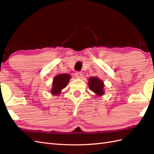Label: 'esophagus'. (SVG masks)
<instances>
[{"label": "esophagus", "instance_id": "obj_1", "mask_svg": "<svg viewBox=\"0 0 154 154\" xmlns=\"http://www.w3.org/2000/svg\"><path fill=\"white\" fill-rule=\"evenodd\" d=\"M75 76L77 78H82L83 77V74L80 72H76L75 73Z\"/></svg>", "mask_w": 154, "mask_h": 154}]
</instances>
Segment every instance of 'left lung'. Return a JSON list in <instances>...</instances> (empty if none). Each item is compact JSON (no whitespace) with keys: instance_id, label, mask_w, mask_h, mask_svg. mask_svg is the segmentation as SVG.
Masks as SVG:
<instances>
[{"instance_id":"left-lung-1","label":"left lung","mask_w":154,"mask_h":154,"mask_svg":"<svg viewBox=\"0 0 154 154\" xmlns=\"http://www.w3.org/2000/svg\"><path fill=\"white\" fill-rule=\"evenodd\" d=\"M88 86L90 90H91L97 95L101 96L104 94V84L97 77H91L89 79Z\"/></svg>"}]
</instances>
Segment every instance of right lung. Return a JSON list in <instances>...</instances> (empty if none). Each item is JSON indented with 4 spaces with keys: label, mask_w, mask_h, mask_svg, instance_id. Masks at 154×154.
<instances>
[{
    "label": "right lung",
    "mask_w": 154,
    "mask_h": 154,
    "mask_svg": "<svg viewBox=\"0 0 154 154\" xmlns=\"http://www.w3.org/2000/svg\"><path fill=\"white\" fill-rule=\"evenodd\" d=\"M70 75L68 74H61L56 76L53 78L52 90L51 93L53 95H59L61 90L66 88L70 79Z\"/></svg>",
    "instance_id": "add662e5"
}]
</instances>
